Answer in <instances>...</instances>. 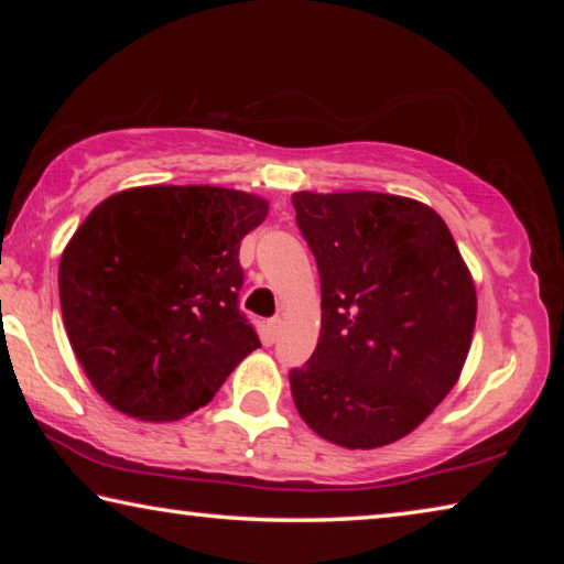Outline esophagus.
<instances>
[{"instance_id":"34e87169","label":"esophagus","mask_w":564,"mask_h":564,"mask_svg":"<svg viewBox=\"0 0 564 564\" xmlns=\"http://www.w3.org/2000/svg\"><path fill=\"white\" fill-rule=\"evenodd\" d=\"M281 328H283V321H281V318H271V321H269V333H271V338H279Z\"/></svg>"}]
</instances>
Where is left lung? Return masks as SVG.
I'll use <instances>...</instances> for the list:
<instances>
[{"instance_id": "1", "label": "left lung", "mask_w": 564, "mask_h": 564, "mask_svg": "<svg viewBox=\"0 0 564 564\" xmlns=\"http://www.w3.org/2000/svg\"><path fill=\"white\" fill-rule=\"evenodd\" d=\"M321 275V338L289 373L301 417L326 441L370 451L413 433L460 378L475 283L453 234L413 198L293 194Z\"/></svg>"}]
</instances>
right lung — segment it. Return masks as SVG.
I'll list each match as a JSON object with an SVG mask.
<instances>
[{
	"mask_svg": "<svg viewBox=\"0 0 564 564\" xmlns=\"http://www.w3.org/2000/svg\"><path fill=\"white\" fill-rule=\"evenodd\" d=\"M269 202L221 186H139L76 228L62 316L97 393L131 417L194 413L261 340L238 308L241 238Z\"/></svg>",
	"mask_w": 564,
	"mask_h": 564,
	"instance_id": "1",
	"label": "right lung"
}]
</instances>
